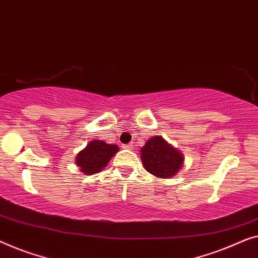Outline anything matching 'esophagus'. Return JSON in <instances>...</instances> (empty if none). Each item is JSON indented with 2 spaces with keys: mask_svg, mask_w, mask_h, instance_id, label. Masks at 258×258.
Here are the masks:
<instances>
[{
  "mask_svg": "<svg viewBox=\"0 0 258 258\" xmlns=\"http://www.w3.org/2000/svg\"><path fill=\"white\" fill-rule=\"evenodd\" d=\"M122 148H125V150H132V145L131 144H125V145H122Z\"/></svg>",
  "mask_w": 258,
  "mask_h": 258,
  "instance_id": "1",
  "label": "esophagus"
}]
</instances>
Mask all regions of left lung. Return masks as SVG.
Listing matches in <instances>:
<instances>
[{
	"mask_svg": "<svg viewBox=\"0 0 258 258\" xmlns=\"http://www.w3.org/2000/svg\"><path fill=\"white\" fill-rule=\"evenodd\" d=\"M140 152L144 167L155 176L165 179L174 176L182 166V154L167 144L162 137L148 139Z\"/></svg>",
	"mask_w": 258,
	"mask_h": 258,
	"instance_id": "obj_1",
	"label": "left lung"
}]
</instances>
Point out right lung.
Returning <instances> with one entry per match:
<instances>
[{
  "mask_svg": "<svg viewBox=\"0 0 258 258\" xmlns=\"http://www.w3.org/2000/svg\"><path fill=\"white\" fill-rule=\"evenodd\" d=\"M118 152L117 145H108L104 141H91L82 152H79L76 162L81 167L82 172L91 175L93 173L100 172L106 167L111 158Z\"/></svg>",
  "mask_w": 258,
  "mask_h": 258,
  "instance_id": "add662e5",
  "label": "right lung"
}]
</instances>
